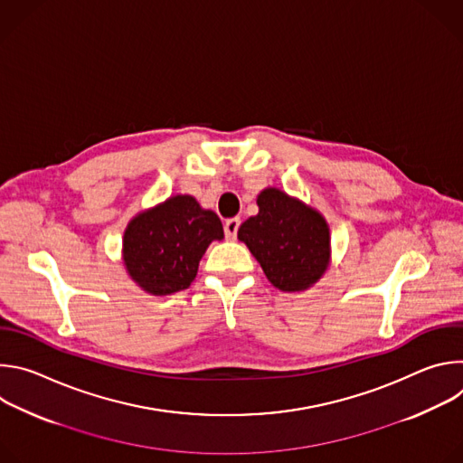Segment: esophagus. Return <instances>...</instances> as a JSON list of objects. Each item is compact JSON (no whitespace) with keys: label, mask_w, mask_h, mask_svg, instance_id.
Segmentation results:
<instances>
[{"label":"esophagus","mask_w":463,"mask_h":463,"mask_svg":"<svg viewBox=\"0 0 463 463\" xmlns=\"http://www.w3.org/2000/svg\"><path fill=\"white\" fill-rule=\"evenodd\" d=\"M238 229H240V218H231V220H227L225 225H223L225 238H227V240H234L236 234H238Z\"/></svg>","instance_id":"1"}]
</instances>
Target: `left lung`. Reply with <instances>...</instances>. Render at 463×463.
<instances>
[{"mask_svg":"<svg viewBox=\"0 0 463 463\" xmlns=\"http://www.w3.org/2000/svg\"><path fill=\"white\" fill-rule=\"evenodd\" d=\"M258 214L238 229V238L280 291H304L327 269L329 227L320 213L279 188L258 194Z\"/></svg>","mask_w":463,"mask_h":463,"instance_id":"obj_1","label":"left lung"}]
</instances>
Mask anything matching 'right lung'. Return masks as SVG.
I'll list each match as a JSON object with an SVG mask.
<instances>
[{"mask_svg":"<svg viewBox=\"0 0 463 463\" xmlns=\"http://www.w3.org/2000/svg\"><path fill=\"white\" fill-rule=\"evenodd\" d=\"M222 238L216 213L202 209L192 195H172L128 223L122 260L141 289L172 295L194 282L207 247Z\"/></svg>","mask_w":463,"mask_h":463,"instance_id":"right-lung-1","label":"right lung"}]
</instances>
